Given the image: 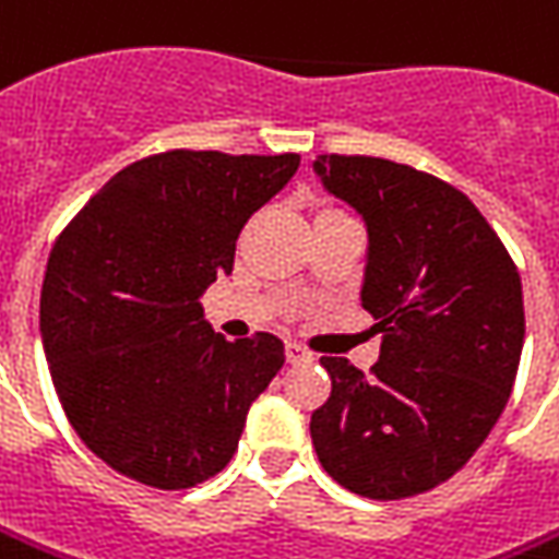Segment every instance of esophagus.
<instances>
[{
  "label": "esophagus",
  "mask_w": 559,
  "mask_h": 559,
  "mask_svg": "<svg viewBox=\"0 0 559 559\" xmlns=\"http://www.w3.org/2000/svg\"><path fill=\"white\" fill-rule=\"evenodd\" d=\"M287 360L290 364H311V352H306L299 343H287Z\"/></svg>",
  "instance_id": "1"
}]
</instances>
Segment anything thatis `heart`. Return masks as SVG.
<instances>
[{
	"mask_svg": "<svg viewBox=\"0 0 559 559\" xmlns=\"http://www.w3.org/2000/svg\"><path fill=\"white\" fill-rule=\"evenodd\" d=\"M321 214H340V211H330V207H328V211H321ZM321 214H318V216H321Z\"/></svg>",
	"mask_w": 559,
	"mask_h": 559,
	"instance_id": "obj_1",
	"label": "heart"
}]
</instances>
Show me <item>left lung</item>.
Masks as SVG:
<instances>
[{
    "label": "left lung",
    "instance_id": "left-lung-1",
    "mask_svg": "<svg viewBox=\"0 0 559 559\" xmlns=\"http://www.w3.org/2000/svg\"><path fill=\"white\" fill-rule=\"evenodd\" d=\"M314 174L367 223L360 306L382 345L370 376L321 358L333 391L311 443L340 487L407 499L450 480L502 416L526 333L518 265L431 174L370 155H321Z\"/></svg>",
    "mask_w": 559,
    "mask_h": 559
}]
</instances>
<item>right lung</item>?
Returning <instances> with one entry per match:
<instances>
[{
  "mask_svg": "<svg viewBox=\"0 0 559 559\" xmlns=\"http://www.w3.org/2000/svg\"><path fill=\"white\" fill-rule=\"evenodd\" d=\"M296 168V152H162L119 170L60 231L41 281V345L67 419L109 468L189 489L229 465L284 343H226L199 299Z\"/></svg>",
  "mask_w": 559,
  "mask_h": 559,
  "instance_id": "obj_1",
  "label": "right lung"
}]
</instances>
